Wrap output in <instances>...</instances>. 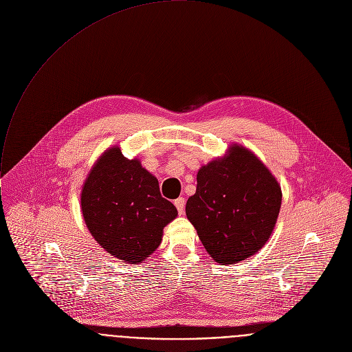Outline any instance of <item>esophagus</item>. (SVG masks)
<instances>
[{"label": "esophagus", "instance_id": "obj_1", "mask_svg": "<svg viewBox=\"0 0 352 352\" xmlns=\"http://www.w3.org/2000/svg\"><path fill=\"white\" fill-rule=\"evenodd\" d=\"M178 212L182 215L184 214V210H185V199L184 197H178L175 201H174Z\"/></svg>", "mask_w": 352, "mask_h": 352}]
</instances>
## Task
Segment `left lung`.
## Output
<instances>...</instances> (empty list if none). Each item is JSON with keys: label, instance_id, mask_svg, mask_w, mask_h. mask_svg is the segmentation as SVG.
I'll return each instance as SVG.
<instances>
[{"label": "left lung", "instance_id": "8db88e82", "mask_svg": "<svg viewBox=\"0 0 352 352\" xmlns=\"http://www.w3.org/2000/svg\"><path fill=\"white\" fill-rule=\"evenodd\" d=\"M277 178L248 148L232 144L226 153L201 166L186 217L208 255L233 265L269 241L281 208Z\"/></svg>", "mask_w": 352, "mask_h": 352}]
</instances>
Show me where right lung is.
<instances>
[{
	"label": "right lung",
	"mask_w": 352,
	"mask_h": 352,
	"mask_svg": "<svg viewBox=\"0 0 352 352\" xmlns=\"http://www.w3.org/2000/svg\"><path fill=\"white\" fill-rule=\"evenodd\" d=\"M80 210L93 239L124 263L140 265L160 245L163 229L177 218L162 197L159 182L140 159L120 146L108 148L90 168L80 192Z\"/></svg>",
	"instance_id": "add662e5"
}]
</instances>
